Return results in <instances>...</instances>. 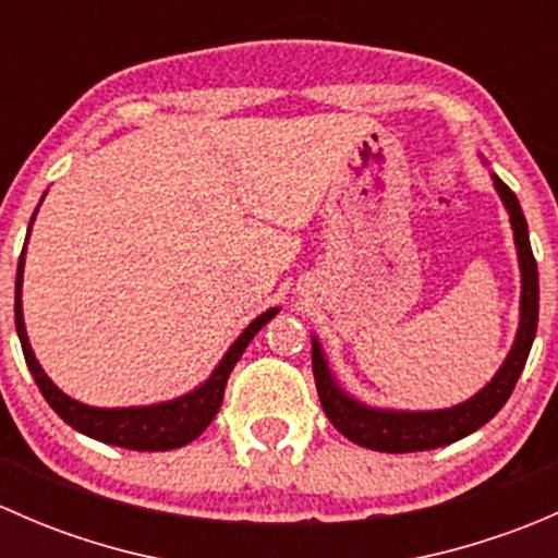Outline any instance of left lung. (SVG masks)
Returning a JSON list of instances; mask_svg holds the SVG:
<instances>
[{
  "label": "left lung",
  "mask_w": 558,
  "mask_h": 558,
  "mask_svg": "<svg viewBox=\"0 0 558 558\" xmlns=\"http://www.w3.org/2000/svg\"><path fill=\"white\" fill-rule=\"evenodd\" d=\"M494 185H497L499 196H502L505 207L510 213V223H513L515 247H519L521 262V326L519 335H515L513 351L508 353L502 369L494 375L492 384L472 399H466L464 404H459V408L432 410V413H388V410L364 408V404L353 402L348 393H342L335 380H331L318 342L313 340V375L315 388H318L320 408H324L326 418L335 424V429L342 432L356 446L384 453H413L451 446V442L481 429L486 421H492L510 399L515 384H519L521 369L526 364L529 351H532L534 335H537V262H534L532 245H529L526 218H523L519 199H515L513 191L497 174H494Z\"/></svg>",
  "instance_id": "1"
}]
</instances>
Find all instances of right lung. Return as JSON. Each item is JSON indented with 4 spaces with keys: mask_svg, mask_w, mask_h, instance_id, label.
Returning <instances> with one entry per match:
<instances>
[{
    "mask_svg": "<svg viewBox=\"0 0 558 558\" xmlns=\"http://www.w3.org/2000/svg\"><path fill=\"white\" fill-rule=\"evenodd\" d=\"M35 221V218H32ZM21 278H24V253L19 262V275H15V329H19L21 348H24L26 367H29L32 378L39 391H43L45 402L59 413L61 421L72 426V429L83 432V435L94 437L99 442H110L118 448H132V451H172V448L189 446L191 440L202 435L216 418L218 408L223 402V388H227L229 375H232L234 364L240 362L247 342L256 337V331L267 324L278 311H267L258 315L251 326L238 337L216 373L210 375L205 386L196 391L185 393V397L174 399V402L154 404V408H123V410H102L88 408V404L75 402L66 393L50 384L48 375L37 364L35 353H32L29 340H26L24 329V313H21Z\"/></svg>",
    "mask_w": 558,
    "mask_h": 558,
    "instance_id": "right-lung-1",
    "label": "right lung"
}]
</instances>
